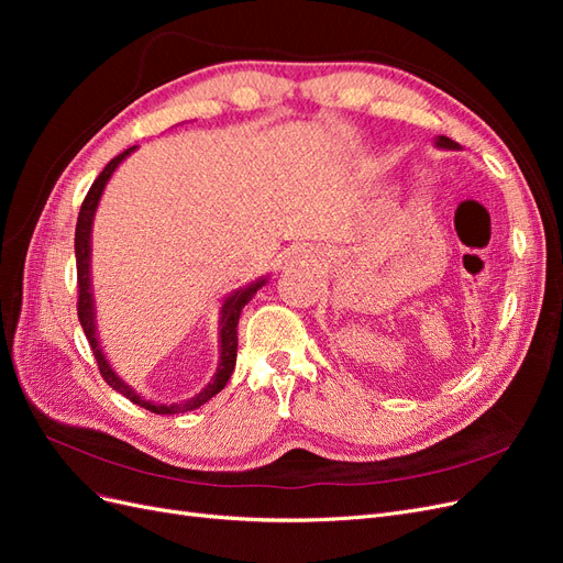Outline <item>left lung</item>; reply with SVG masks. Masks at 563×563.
<instances>
[{"label":"left lung","mask_w":563,"mask_h":563,"mask_svg":"<svg viewBox=\"0 0 563 563\" xmlns=\"http://www.w3.org/2000/svg\"><path fill=\"white\" fill-rule=\"evenodd\" d=\"M434 145H437L439 150H460V145H457L455 141L446 139V135H437V139H434Z\"/></svg>","instance_id":"left-lung-1"}]
</instances>
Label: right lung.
I'll return each instance as SVG.
<instances>
[{
    "label": "right lung",
    "instance_id": "right-lung-1",
    "mask_svg": "<svg viewBox=\"0 0 563 563\" xmlns=\"http://www.w3.org/2000/svg\"><path fill=\"white\" fill-rule=\"evenodd\" d=\"M131 152H135V145L124 150L122 155H117L100 176L93 180L91 190L84 199L81 209H79V218H77V230H75V255H77V284H79V302H77V314H79V323L84 333L89 338V345L93 350V356L98 362L100 373H103L106 383L117 389L119 395H124L129 401L139 404L147 411L157 413V416H174V413H185V411H192V408H199L207 404L211 397H216L220 389H223L232 376L234 364H236V323H240V314L246 308V302L258 294V288H263L267 284V277L255 279L242 288H236L232 291L223 305H220V321H218V368L213 373V378L209 385H203L195 397L185 399V401H174V404H159V401H152L145 399L139 389H133L119 373L110 366L108 356L100 347V340H98V331H96V300H93V284H91V232H93V218L98 211V203L100 197L106 192V185L110 183L112 174L117 172V166L122 164L126 157H131Z\"/></svg>",
    "mask_w": 563,
    "mask_h": 563
}]
</instances>
